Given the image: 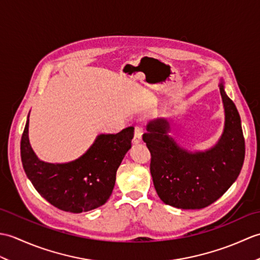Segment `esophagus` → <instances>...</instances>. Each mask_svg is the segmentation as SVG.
<instances>
[{"label":"esophagus","mask_w":260,"mask_h":260,"mask_svg":"<svg viewBox=\"0 0 260 260\" xmlns=\"http://www.w3.org/2000/svg\"><path fill=\"white\" fill-rule=\"evenodd\" d=\"M141 141H142V127L136 126L134 131V137L133 140H132V142H133L134 144H139Z\"/></svg>","instance_id":"obj_1"}]
</instances>
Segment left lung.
<instances>
[{
    "mask_svg": "<svg viewBox=\"0 0 260 260\" xmlns=\"http://www.w3.org/2000/svg\"><path fill=\"white\" fill-rule=\"evenodd\" d=\"M224 127L217 144L204 152H189L168 133L167 118L146 126L143 141L151 152L150 170L159 199L179 209H202L217 201L238 178L245 159V139L234 102L219 84Z\"/></svg>",
    "mask_w": 260,
    "mask_h": 260,
    "instance_id": "1",
    "label": "left lung"
}]
</instances>
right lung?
<instances>
[{
	"instance_id": "right-lung-1",
	"label": "right lung",
	"mask_w": 260,
	"mask_h": 260,
	"mask_svg": "<svg viewBox=\"0 0 260 260\" xmlns=\"http://www.w3.org/2000/svg\"><path fill=\"white\" fill-rule=\"evenodd\" d=\"M133 136L132 126L117 134H101L75 161L47 163L38 158L30 145L27 116L21 139L22 165L33 186L49 203L67 212H86L107 202Z\"/></svg>"
}]
</instances>
